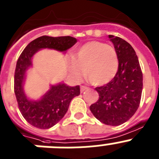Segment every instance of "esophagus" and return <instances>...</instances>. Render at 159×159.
Wrapping results in <instances>:
<instances>
[{"instance_id":"esophagus-1","label":"esophagus","mask_w":159,"mask_h":159,"mask_svg":"<svg viewBox=\"0 0 159 159\" xmlns=\"http://www.w3.org/2000/svg\"><path fill=\"white\" fill-rule=\"evenodd\" d=\"M86 89H88V87H86V86H84V85H81V93H83L84 91L86 90Z\"/></svg>"}]
</instances>
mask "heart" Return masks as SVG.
<instances>
[{
	"label": "heart",
	"instance_id": "heart-1",
	"mask_svg": "<svg viewBox=\"0 0 159 159\" xmlns=\"http://www.w3.org/2000/svg\"><path fill=\"white\" fill-rule=\"evenodd\" d=\"M118 66L119 59L114 47L100 41H89L77 49L75 58L70 61V70L77 79L82 78L85 70L88 79L100 85L112 81Z\"/></svg>",
	"mask_w": 159,
	"mask_h": 159
}]
</instances>
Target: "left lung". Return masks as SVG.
<instances>
[{"instance_id":"left-lung-1","label":"left lung","mask_w":159,"mask_h":159,"mask_svg":"<svg viewBox=\"0 0 159 159\" xmlns=\"http://www.w3.org/2000/svg\"><path fill=\"white\" fill-rule=\"evenodd\" d=\"M109 38L118 53V73L109 83L95 88L99 98L89 109L101 122L119 125L128 121L139 108L143 91V73L133 47L118 37L109 35Z\"/></svg>"}]
</instances>
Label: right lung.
I'll return each mask as SVG.
<instances>
[{
    "label": "right lung",
    "mask_w": 159,
    "mask_h": 159,
    "mask_svg": "<svg viewBox=\"0 0 159 159\" xmlns=\"http://www.w3.org/2000/svg\"><path fill=\"white\" fill-rule=\"evenodd\" d=\"M77 42L73 37L42 36L31 41L25 48L16 62L14 75V93L19 110L30 125L39 129H49L56 125L67 112L70 102L80 94L79 85L69 86L61 82L51 85L50 89L37 101L28 98L24 85L26 71L32 66V58L42 49L66 52Z\"/></svg>",
    "instance_id": "add662e5"
}]
</instances>
